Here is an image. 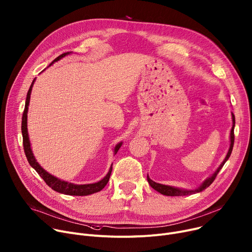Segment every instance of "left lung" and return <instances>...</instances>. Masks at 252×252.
Returning a JSON list of instances; mask_svg holds the SVG:
<instances>
[{
  "label": "left lung",
  "mask_w": 252,
  "mask_h": 252,
  "mask_svg": "<svg viewBox=\"0 0 252 252\" xmlns=\"http://www.w3.org/2000/svg\"><path fill=\"white\" fill-rule=\"evenodd\" d=\"M232 114V127H231V130H230V146H229V149H228V152H227V155L225 157V158L223 159V162L220 164V166L216 169V171L210 176L208 177L206 180L203 181L202 184L197 187L196 189H192V190H186V189H182V188H177V187H173V186H168V185H163V184H158V183H156L154 182L150 177L149 175L147 176V179H148V182L149 184L151 185V187L153 189H155L156 191H158V193H161L162 195H166V196H185V195H192V194H195V193H199V192H202L203 190H205L207 187H209L213 181L215 180L217 174L219 173V171L222 169V167L224 166V164L227 162V159L229 158L231 153H232V149H233V145H234V126H235V117L234 114Z\"/></svg>",
  "instance_id": "1"
}]
</instances>
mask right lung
I'll list each match as a JSON object with an SVG mask.
<instances>
[{
  "label": "right lung",
  "instance_id": "add662e5",
  "mask_svg": "<svg viewBox=\"0 0 252 252\" xmlns=\"http://www.w3.org/2000/svg\"><path fill=\"white\" fill-rule=\"evenodd\" d=\"M71 54V52H67V53H63L60 56H58L56 59H54L49 66H51L52 64H54L55 62L59 61L60 59H62L63 57ZM36 78H34L29 90L27 94V97H26V103H25V109L24 112H23V117H22V135H23V146H24V151H25V155L27 157L28 162L30 164V166L40 175V177L45 181V183L54 191L64 194V195H72V196H87V195H91L94 193L99 192L101 191L105 185L107 184V182L109 180L110 174H111V170H112V164L109 168L108 173L105 175V177L103 179H101L100 181L96 182V183H93V184H83V185H78V184H73V183H69L66 182L64 180H61L53 175H51L50 173H48L46 170H44L40 164L37 162V159L34 157V154L32 152L31 149V144H30V140H29V133H28V127H27V119H28V109H29V103H30V96H31V91H32V87L34 85ZM123 142L119 143L116 147L113 149V155H116L118 153V151L120 150V148L122 147Z\"/></svg>",
  "mask_w": 252,
  "mask_h": 252
}]
</instances>
